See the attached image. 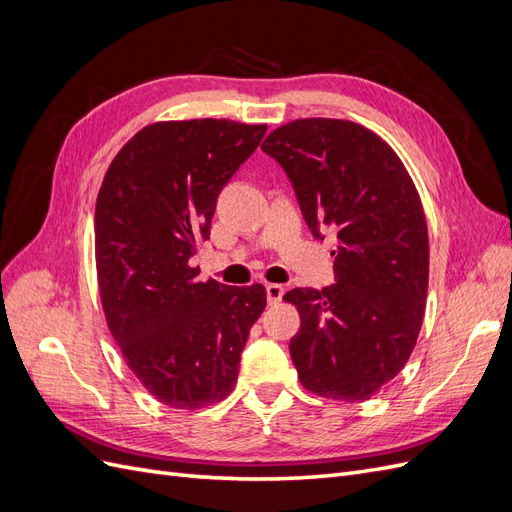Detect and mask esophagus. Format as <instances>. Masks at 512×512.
I'll return each mask as SVG.
<instances>
[{
    "instance_id": "1",
    "label": "esophagus",
    "mask_w": 512,
    "mask_h": 512,
    "mask_svg": "<svg viewBox=\"0 0 512 512\" xmlns=\"http://www.w3.org/2000/svg\"><path fill=\"white\" fill-rule=\"evenodd\" d=\"M284 297V288L280 284H269L267 286V301L269 305H277Z\"/></svg>"
}]
</instances>
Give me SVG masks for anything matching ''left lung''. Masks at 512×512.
<instances>
[{
	"label": "left lung",
	"instance_id": "1",
	"mask_svg": "<svg viewBox=\"0 0 512 512\" xmlns=\"http://www.w3.org/2000/svg\"><path fill=\"white\" fill-rule=\"evenodd\" d=\"M262 151L282 164L316 239H337L335 284L294 288L290 356L301 384L333 401H365L416 346L429 284L421 196L393 147L361 123L309 117L273 130Z\"/></svg>",
	"mask_w": 512,
	"mask_h": 512
}]
</instances>
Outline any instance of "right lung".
Returning <instances> with one entry per match:
<instances>
[{
	"label": "right lung",
	"mask_w": 512,
	"mask_h": 512,
	"mask_svg": "<svg viewBox=\"0 0 512 512\" xmlns=\"http://www.w3.org/2000/svg\"><path fill=\"white\" fill-rule=\"evenodd\" d=\"M267 126L158 121L108 166L96 200V269L111 335L149 395L175 410L218 404L267 305L262 284L198 282L190 265L215 203Z\"/></svg>",
	"instance_id": "1"
}]
</instances>
